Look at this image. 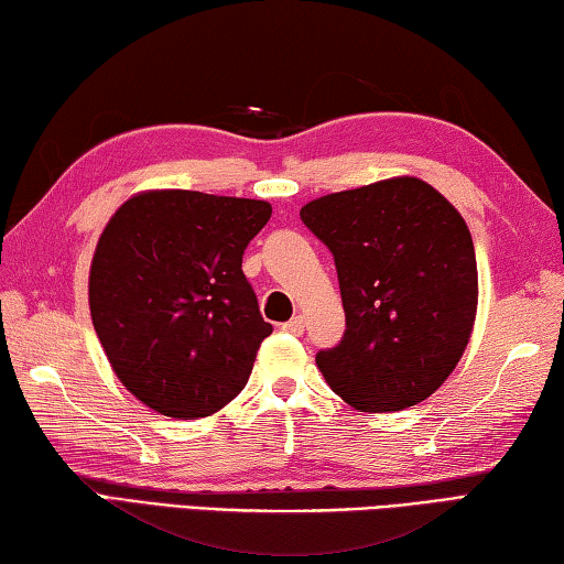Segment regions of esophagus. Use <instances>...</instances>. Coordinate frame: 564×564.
<instances>
[{
    "label": "esophagus",
    "instance_id": "1",
    "mask_svg": "<svg viewBox=\"0 0 564 564\" xmlns=\"http://www.w3.org/2000/svg\"><path fill=\"white\" fill-rule=\"evenodd\" d=\"M282 329H284V332H290V334H294V337H300V334L304 332V319H302L300 314H297V317H292L290 322H284V324H282Z\"/></svg>",
    "mask_w": 564,
    "mask_h": 564
}]
</instances>
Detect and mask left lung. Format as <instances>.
<instances>
[{
    "mask_svg": "<svg viewBox=\"0 0 564 564\" xmlns=\"http://www.w3.org/2000/svg\"><path fill=\"white\" fill-rule=\"evenodd\" d=\"M337 262L347 332L317 354L322 377L364 413L429 399L466 351L478 264L463 215L436 187L397 175L300 210Z\"/></svg>",
    "mask_w": 564,
    "mask_h": 564,
    "instance_id": "8db88e82",
    "label": "left lung"
}]
</instances>
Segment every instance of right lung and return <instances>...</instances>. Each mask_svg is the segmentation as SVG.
I'll use <instances>...</instances> for the list:
<instances>
[{"mask_svg": "<svg viewBox=\"0 0 564 564\" xmlns=\"http://www.w3.org/2000/svg\"><path fill=\"white\" fill-rule=\"evenodd\" d=\"M267 200L141 191L106 223L88 310L118 381L163 416L205 419L245 389L272 334L242 274Z\"/></svg>", "mask_w": 564, "mask_h": 564, "instance_id": "add662e5", "label": "right lung"}]
</instances>
